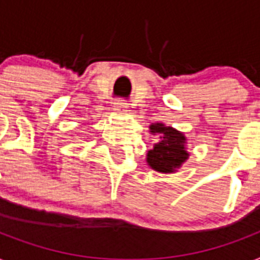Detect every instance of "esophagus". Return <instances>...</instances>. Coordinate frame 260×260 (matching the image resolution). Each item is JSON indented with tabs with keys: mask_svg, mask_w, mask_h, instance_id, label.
<instances>
[{
	"mask_svg": "<svg viewBox=\"0 0 260 260\" xmlns=\"http://www.w3.org/2000/svg\"><path fill=\"white\" fill-rule=\"evenodd\" d=\"M113 109L119 113H125V112H128V103L124 100H115Z\"/></svg>",
	"mask_w": 260,
	"mask_h": 260,
	"instance_id": "esophagus-1",
	"label": "esophagus"
}]
</instances>
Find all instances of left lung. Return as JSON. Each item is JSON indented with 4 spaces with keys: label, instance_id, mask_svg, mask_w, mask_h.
<instances>
[{
    "label": "left lung",
    "instance_id": "left-lung-1",
    "mask_svg": "<svg viewBox=\"0 0 260 260\" xmlns=\"http://www.w3.org/2000/svg\"><path fill=\"white\" fill-rule=\"evenodd\" d=\"M149 132L152 135H160V141L153 144V148L147 153L148 166L152 170L163 174L176 172L189 156L185 149L187 139L184 134L172 126H166L163 123L151 124Z\"/></svg>",
    "mask_w": 260,
    "mask_h": 260
}]
</instances>
